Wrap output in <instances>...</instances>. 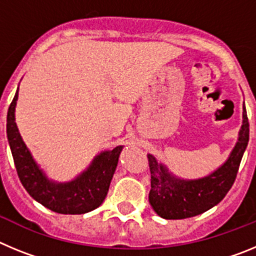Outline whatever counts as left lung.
Listing matches in <instances>:
<instances>
[{
  "label": "left lung",
  "instance_id": "obj_1",
  "mask_svg": "<svg viewBox=\"0 0 256 256\" xmlns=\"http://www.w3.org/2000/svg\"><path fill=\"white\" fill-rule=\"evenodd\" d=\"M238 141L224 164L216 172L198 180H182L148 155L151 172L148 201L155 212L164 219H186L206 212L219 204L236 180L240 162L248 148V119L245 106Z\"/></svg>",
  "mask_w": 256,
  "mask_h": 256
}]
</instances>
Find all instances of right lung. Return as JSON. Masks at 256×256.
Masks as SVG:
<instances>
[{"label":"right lung","mask_w":256,"mask_h":256,"mask_svg":"<svg viewBox=\"0 0 256 256\" xmlns=\"http://www.w3.org/2000/svg\"><path fill=\"white\" fill-rule=\"evenodd\" d=\"M19 91V88H18ZM18 91L8 112V140L18 176L29 195L58 214H84L100 206L108 195L122 146L97 155L87 170L66 183L52 182L40 170L15 123Z\"/></svg>","instance_id":"right-lung-1"}]
</instances>
